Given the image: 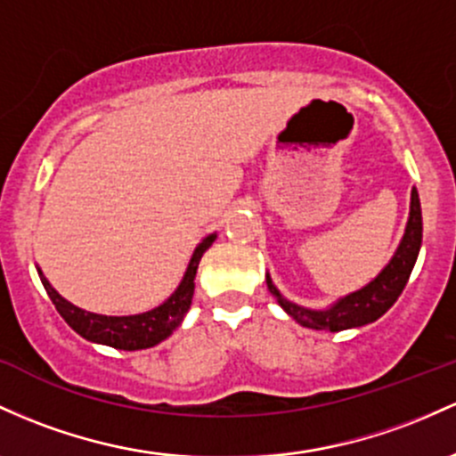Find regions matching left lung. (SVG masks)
Segmentation results:
<instances>
[{
  "mask_svg": "<svg viewBox=\"0 0 456 456\" xmlns=\"http://www.w3.org/2000/svg\"><path fill=\"white\" fill-rule=\"evenodd\" d=\"M419 247H422V209H419L418 190L411 188V205H409V220L404 227V236L400 240L396 253L387 262L381 273L372 281L363 285L362 289L338 298L333 305L324 309H309L297 305L283 297L273 283L270 274H266V283L270 294L277 298L283 312L297 320L301 327L316 329V331H346L357 329L363 324L374 322L398 301L404 285L409 281V274L415 266Z\"/></svg>",
  "mask_w": 456,
  "mask_h": 456,
  "instance_id": "8db88e82",
  "label": "left lung"
}]
</instances>
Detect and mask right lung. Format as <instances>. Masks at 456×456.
I'll use <instances>...</instances> for the list:
<instances>
[{
	"label": "right lung",
	"instance_id": "1",
	"mask_svg": "<svg viewBox=\"0 0 456 456\" xmlns=\"http://www.w3.org/2000/svg\"><path fill=\"white\" fill-rule=\"evenodd\" d=\"M214 240H216V233H209V236H205L197 244L186 273H183L182 283L177 285V289L167 301L158 305V307L149 309V312L134 314V316H103V314L86 312V309L77 307V305L69 303L67 298L60 297L56 289L52 288V283L47 281L43 270H37L49 298L56 305L58 314L75 333H79L88 342L106 344V346L118 350H142L164 342L182 324L190 305H192L194 277H197L199 262H201L203 253L212 247Z\"/></svg>",
	"mask_w": 456,
	"mask_h": 456
}]
</instances>
